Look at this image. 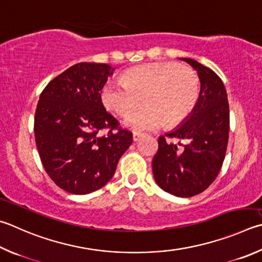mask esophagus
I'll return each instance as SVG.
<instances>
[{
  "instance_id": "obj_1",
  "label": "esophagus",
  "mask_w": 262,
  "mask_h": 262,
  "mask_svg": "<svg viewBox=\"0 0 262 262\" xmlns=\"http://www.w3.org/2000/svg\"><path fill=\"white\" fill-rule=\"evenodd\" d=\"M142 136H143V134H142V133H137V132L133 133V140H134L135 142L139 141Z\"/></svg>"
}]
</instances>
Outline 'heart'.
<instances>
[{
    "mask_svg": "<svg viewBox=\"0 0 262 262\" xmlns=\"http://www.w3.org/2000/svg\"><path fill=\"white\" fill-rule=\"evenodd\" d=\"M201 79L192 68L178 63H150L135 66L123 81L104 85L102 101L107 108L125 116L145 98L147 105L127 116L125 123L135 130H152L184 121L196 107Z\"/></svg>",
    "mask_w": 262,
    "mask_h": 262,
    "instance_id": "obj_1",
    "label": "heart"
}]
</instances>
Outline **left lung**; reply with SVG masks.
<instances>
[{"instance_id":"8db88e82","label":"left lung","mask_w":262,"mask_h":262,"mask_svg":"<svg viewBox=\"0 0 262 262\" xmlns=\"http://www.w3.org/2000/svg\"><path fill=\"white\" fill-rule=\"evenodd\" d=\"M197 71L201 94L196 107L177 129L160 136L152 160L157 184L178 197L203 192L216 179L225 160L229 139V104L220 77L190 58H181ZM186 141L174 145L169 139Z\"/></svg>"}]
</instances>
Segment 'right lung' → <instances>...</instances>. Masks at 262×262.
<instances>
[{
	"mask_svg": "<svg viewBox=\"0 0 262 262\" xmlns=\"http://www.w3.org/2000/svg\"><path fill=\"white\" fill-rule=\"evenodd\" d=\"M113 70L107 64H75L52 79L37 102L34 134L41 163L70 193L104 187L133 142L132 133L102 103L101 90Z\"/></svg>",
	"mask_w": 262,
	"mask_h": 262,
	"instance_id": "add662e5",
	"label": "right lung"
}]
</instances>
